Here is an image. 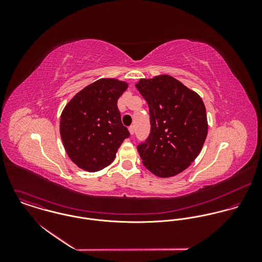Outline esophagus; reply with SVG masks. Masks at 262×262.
Instances as JSON below:
<instances>
[{
	"label": "esophagus",
	"mask_w": 262,
	"mask_h": 262,
	"mask_svg": "<svg viewBox=\"0 0 262 262\" xmlns=\"http://www.w3.org/2000/svg\"><path fill=\"white\" fill-rule=\"evenodd\" d=\"M128 130H129V132H130L131 135L134 134V126H130V127L128 128Z\"/></svg>",
	"instance_id": "34e87169"
}]
</instances>
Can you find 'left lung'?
Here are the masks:
<instances>
[{"label": "left lung", "instance_id": "left-lung-1", "mask_svg": "<svg viewBox=\"0 0 262 262\" xmlns=\"http://www.w3.org/2000/svg\"><path fill=\"white\" fill-rule=\"evenodd\" d=\"M137 90L149 107V137L137 149L144 166L158 178L174 177L190 165L208 134L202 98L168 75L141 78Z\"/></svg>", "mask_w": 262, "mask_h": 262}]
</instances>
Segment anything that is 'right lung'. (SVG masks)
I'll use <instances>...</instances> for the list:
<instances>
[{"label":"right lung","instance_id":"obj_1","mask_svg":"<svg viewBox=\"0 0 262 262\" xmlns=\"http://www.w3.org/2000/svg\"><path fill=\"white\" fill-rule=\"evenodd\" d=\"M128 83L100 78L79 91L60 116V137L71 160L79 168L95 172L110 165L129 137L117 107Z\"/></svg>","mask_w":262,"mask_h":262}]
</instances>
